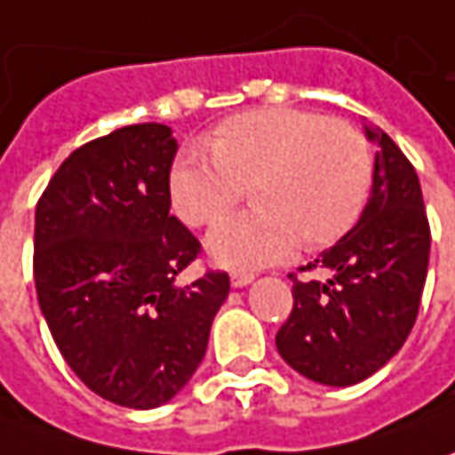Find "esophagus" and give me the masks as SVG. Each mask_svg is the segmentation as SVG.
I'll return each mask as SVG.
<instances>
[{
  "instance_id": "esophagus-1",
  "label": "esophagus",
  "mask_w": 455,
  "mask_h": 455,
  "mask_svg": "<svg viewBox=\"0 0 455 455\" xmlns=\"http://www.w3.org/2000/svg\"><path fill=\"white\" fill-rule=\"evenodd\" d=\"M255 275L248 271H233L230 273V283H233V289H243V286H248L251 281H253Z\"/></svg>"
}]
</instances>
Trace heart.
Segmentation results:
<instances>
[{
	"instance_id": "1",
	"label": "heart",
	"mask_w": 455,
	"mask_h": 455,
	"mask_svg": "<svg viewBox=\"0 0 455 455\" xmlns=\"http://www.w3.org/2000/svg\"><path fill=\"white\" fill-rule=\"evenodd\" d=\"M187 149L169 174L177 215L192 228L225 218L253 184L251 212L207 237L212 260L230 268L271 266L304 243L339 240L362 215L372 187V151L357 126L301 108L245 111Z\"/></svg>"
}]
</instances>
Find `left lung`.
<instances>
[{
    "instance_id": "1",
    "label": "left lung",
    "mask_w": 455,
    "mask_h": 455,
    "mask_svg": "<svg viewBox=\"0 0 455 455\" xmlns=\"http://www.w3.org/2000/svg\"><path fill=\"white\" fill-rule=\"evenodd\" d=\"M364 132L379 147L367 207L337 245L299 268H329V281L291 273L293 308L275 334L299 375L331 387L357 385L397 355L428 275L430 225L415 166L387 133Z\"/></svg>"
}]
</instances>
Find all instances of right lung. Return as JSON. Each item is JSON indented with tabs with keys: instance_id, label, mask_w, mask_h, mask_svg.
I'll return each mask as SVG.
<instances>
[{
	"instance_id": "right-lung-1",
	"label": "right lung",
	"mask_w": 455,
	"mask_h": 455,
	"mask_svg": "<svg viewBox=\"0 0 455 455\" xmlns=\"http://www.w3.org/2000/svg\"><path fill=\"white\" fill-rule=\"evenodd\" d=\"M177 141L133 124L76 149L35 212V289L68 367L103 400L149 411L200 367L230 278L177 275L202 245L169 215Z\"/></svg>"
}]
</instances>
